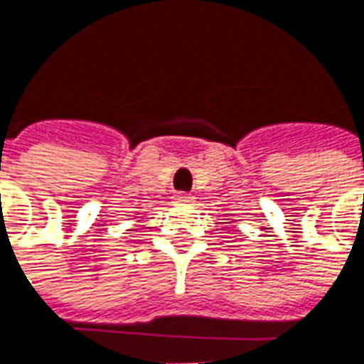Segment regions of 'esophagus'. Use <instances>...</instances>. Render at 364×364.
Here are the masks:
<instances>
[{"instance_id":"esophagus-1","label":"esophagus","mask_w":364,"mask_h":364,"mask_svg":"<svg viewBox=\"0 0 364 364\" xmlns=\"http://www.w3.org/2000/svg\"><path fill=\"white\" fill-rule=\"evenodd\" d=\"M191 201H193V197H191L190 193H184V191H180V193L174 196V203H176V205H188V203Z\"/></svg>"}]
</instances>
